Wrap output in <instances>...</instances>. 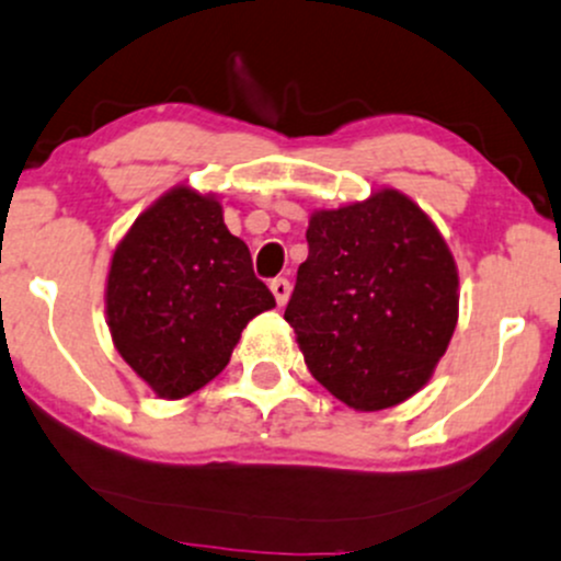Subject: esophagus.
I'll list each match as a JSON object with an SVG mask.
<instances>
[{"label": "esophagus", "instance_id": "esophagus-1", "mask_svg": "<svg viewBox=\"0 0 561 561\" xmlns=\"http://www.w3.org/2000/svg\"><path fill=\"white\" fill-rule=\"evenodd\" d=\"M270 288H273L275 302L278 305H286L288 297H291V280L288 278H275L273 283H270Z\"/></svg>", "mask_w": 561, "mask_h": 561}]
</instances>
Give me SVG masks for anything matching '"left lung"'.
Segmentation results:
<instances>
[{
    "label": "left lung",
    "mask_w": 561,
    "mask_h": 561,
    "mask_svg": "<svg viewBox=\"0 0 561 561\" xmlns=\"http://www.w3.org/2000/svg\"><path fill=\"white\" fill-rule=\"evenodd\" d=\"M307 249L283 318L310 375L364 412L417 393L457 323V267L433 221L382 190L312 214Z\"/></svg>",
    "instance_id": "8db88e82"
}]
</instances>
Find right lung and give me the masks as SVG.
Masks as SVG:
<instances>
[{"instance_id":"right-lung-1","label":"right lung","mask_w":561,"mask_h":561,"mask_svg":"<svg viewBox=\"0 0 561 561\" xmlns=\"http://www.w3.org/2000/svg\"><path fill=\"white\" fill-rule=\"evenodd\" d=\"M275 297L221 206L176 186L117 245L106 283L114 347L160 399H184L230 360L240 331Z\"/></svg>"}]
</instances>
